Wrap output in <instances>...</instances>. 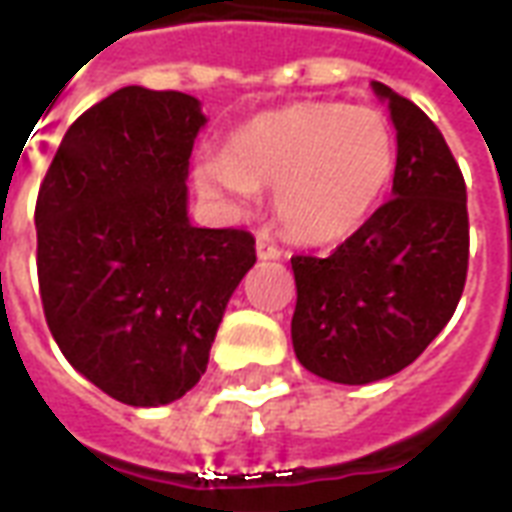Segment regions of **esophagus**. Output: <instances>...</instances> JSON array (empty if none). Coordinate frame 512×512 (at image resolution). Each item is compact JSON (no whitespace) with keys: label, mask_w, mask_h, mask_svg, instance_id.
Listing matches in <instances>:
<instances>
[{"label":"esophagus","mask_w":512,"mask_h":512,"mask_svg":"<svg viewBox=\"0 0 512 512\" xmlns=\"http://www.w3.org/2000/svg\"><path fill=\"white\" fill-rule=\"evenodd\" d=\"M257 257H260V260H279V257H282V249L276 247L268 236H257Z\"/></svg>","instance_id":"obj_1"}]
</instances>
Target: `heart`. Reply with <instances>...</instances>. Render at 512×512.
Returning <instances> with one entry per match:
<instances>
[{"mask_svg": "<svg viewBox=\"0 0 512 512\" xmlns=\"http://www.w3.org/2000/svg\"><path fill=\"white\" fill-rule=\"evenodd\" d=\"M395 171V131L376 107L303 101L265 112L198 163L206 195L249 201L276 187V217L292 239L333 244L360 228Z\"/></svg>", "mask_w": 512, "mask_h": 512, "instance_id": "1", "label": "heart"}]
</instances>
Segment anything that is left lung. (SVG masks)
Wrapping results in <instances>:
<instances>
[{"label": "left lung", "instance_id": "8db88e82", "mask_svg": "<svg viewBox=\"0 0 512 512\" xmlns=\"http://www.w3.org/2000/svg\"><path fill=\"white\" fill-rule=\"evenodd\" d=\"M397 131L392 198L333 255H295L292 346L335 384L408 368L454 317L467 279V187L440 128L411 99L373 83Z\"/></svg>", "mask_w": 512, "mask_h": 512}]
</instances>
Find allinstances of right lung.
<instances>
[{
    "mask_svg": "<svg viewBox=\"0 0 512 512\" xmlns=\"http://www.w3.org/2000/svg\"><path fill=\"white\" fill-rule=\"evenodd\" d=\"M206 117L193 96L128 85L64 134L37 195V279L58 349L101 392L174 403L204 376L255 236L187 220Z\"/></svg>",
    "mask_w": 512,
    "mask_h": 512,
    "instance_id": "1",
    "label": "right lung"
}]
</instances>
